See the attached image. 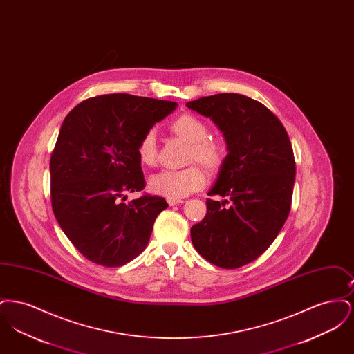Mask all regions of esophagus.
<instances>
[{
	"label": "esophagus",
	"instance_id": "1",
	"mask_svg": "<svg viewBox=\"0 0 354 354\" xmlns=\"http://www.w3.org/2000/svg\"><path fill=\"white\" fill-rule=\"evenodd\" d=\"M167 203H169V205H176V204H180V203H183V201H175V199H167Z\"/></svg>",
	"mask_w": 354,
	"mask_h": 354
}]
</instances>
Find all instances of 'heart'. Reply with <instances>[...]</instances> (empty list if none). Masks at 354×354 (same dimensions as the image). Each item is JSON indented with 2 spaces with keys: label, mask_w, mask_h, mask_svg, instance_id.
<instances>
[{
  "label": "heart",
  "mask_w": 354,
  "mask_h": 354,
  "mask_svg": "<svg viewBox=\"0 0 354 354\" xmlns=\"http://www.w3.org/2000/svg\"><path fill=\"white\" fill-rule=\"evenodd\" d=\"M169 131L189 145L187 163H199L208 174L221 171L227 160V147L219 140L209 138L208 124L192 113H183L169 123ZM136 153L139 162L152 167L156 163V139L152 131L143 135L138 143ZM205 183L204 171L191 166L179 171H162L151 176L149 187L153 194L167 199H183L187 195L201 189Z\"/></svg>",
  "instance_id": "b5f03b06"
}]
</instances>
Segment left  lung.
<instances>
[{
	"label": "left lung",
	"instance_id": "obj_1",
	"mask_svg": "<svg viewBox=\"0 0 354 354\" xmlns=\"http://www.w3.org/2000/svg\"><path fill=\"white\" fill-rule=\"evenodd\" d=\"M223 131L228 153L204 219L192 225L195 250L214 266L236 270L268 250L290 211L296 163L286 127L268 107L224 93L187 102ZM229 205L227 206L226 204Z\"/></svg>",
	"mask_w": 354,
	"mask_h": 354
}]
</instances>
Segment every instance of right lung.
I'll return each instance as SVG.
<instances>
[{
    "mask_svg": "<svg viewBox=\"0 0 354 354\" xmlns=\"http://www.w3.org/2000/svg\"><path fill=\"white\" fill-rule=\"evenodd\" d=\"M176 102L106 94L77 104L64 120L50 156L51 208L84 257L103 267L127 264L147 247L158 215L156 195L123 201L146 180L136 147Z\"/></svg>",
    "mask_w": 354,
    "mask_h": 354,
    "instance_id": "1",
    "label": "right lung"
}]
</instances>
